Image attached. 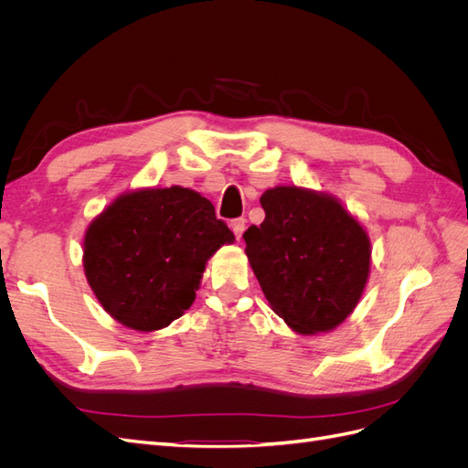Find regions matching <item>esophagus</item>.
<instances>
[{"label": "esophagus", "mask_w": 468, "mask_h": 468, "mask_svg": "<svg viewBox=\"0 0 468 468\" xmlns=\"http://www.w3.org/2000/svg\"><path fill=\"white\" fill-rule=\"evenodd\" d=\"M230 229H232L234 236H236V239H239V238H242L244 230H246V220L244 218H234L230 222Z\"/></svg>", "instance_id": "34e87169"}]
</instances>
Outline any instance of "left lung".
Returning <instances> with one entry per match:
<instances>
[{
  "mask_svg": "<svg viewBox=\"0 0 468 468\" xmlns=\"http://www.w3.org/2000/svg\"><path fill=\"white\" fill-rule=\"evenodd\" d=\"M265 220L244 232L246 256L273 313L301 335L337 328L361 301L371 238L330 193L267 189Z\"/></svg>",
  "mask_w": 468,
  "mask_h": 468,
  "instance_id": "left-lung-1",
  "label": "left lung"
}]
</instances>
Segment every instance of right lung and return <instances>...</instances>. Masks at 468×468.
Listing matches in <instances>:
<instances>
[{
	"mask_svg": "<svg viewBox=\"0 0 468 468\" xmlns=\"http://www.w3.org/2000/svg\"><path fill=\"white\" fill-rule=\"evenodd\" d=\"M234 234L187 187L119 195L83 236V271L105 313L136 332L167 328L193 304L207 261Z\"/></svg>",
	"mask_w": 468,
	"mask_h": 468,
	"instance_id": "right-lung-1",
	"label": "right lung"
}]
</instances>
